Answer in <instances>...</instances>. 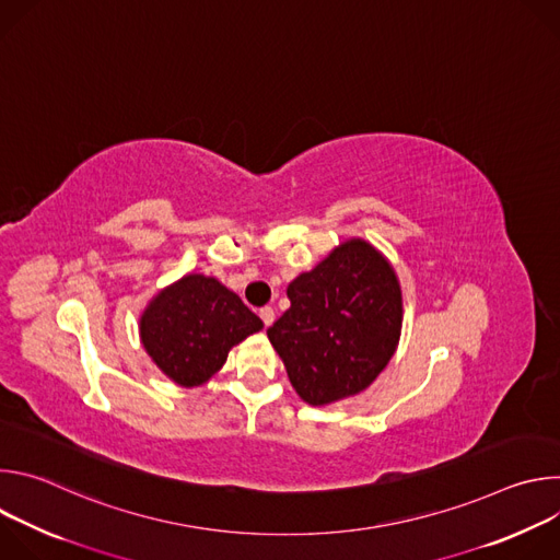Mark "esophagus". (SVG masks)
Masks as SVG:
<instances>
[{
	"label": "esophagus",
	"mask_w": 560,
	"mask_h": 560,
	"mask_svg": "<svg viewBox=\"0 0 560 560\" xmlns=\"http://www.w3.org/2000/svg\"><path fill=\"white\" fill-rule=\"evenodd\" d=\"M259 316H261L264 326L268 328V326H272V322H275V310H272L270 305H266V307H261V310H259Z\"/></svg>",
	"instance_id": "obj_1"
}]
</instances>
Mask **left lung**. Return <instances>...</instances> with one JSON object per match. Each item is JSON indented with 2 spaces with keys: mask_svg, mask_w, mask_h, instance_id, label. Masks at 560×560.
I'll return each instance as SVG.
<instances>
[{
  "mask_svg": "<svg viewBox=\"0 0 560 560\" xmlns=\"http://www.w3.org/2000/svg\"><path fill=\"white\" fill-rule=\"evenodd\" d=\"M288 299L268 339L305 404L354 396L389 363L401 337L404 299L394 268L372 244H341L288 285Z\"/></svg>",
  "mask_w": 560,
  "mask_h": 560,
  "instance_id": "8db88e82",
  "label": "left lung"
}]
</instances>
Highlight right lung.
I'll return each instance as SVG.
<instances>
[{"label":"right lung","mask_w":560,"mask_h":560,"mask_svg":"<svg viewBox=\"0 0 560 560\" xmlns=\"http://www.w3.org/2000/svg\"><path fill=\"white\" fill-rule=\"evenodd\" d=\"M264 328L261 318L214 277L186 275L159 292L139 318L145 352L182 387L206 383L232 346Z\"/></svg>","instance_id":"right-lung-1"}]
</instances>
